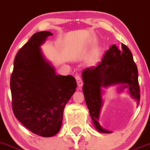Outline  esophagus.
Instances as JSON below:
<instances>
[{
    "instance_id": "obj_1",
    "label": "esophagus",
    "mask_w": 150,
    "mask_h": 150,
    "mask_svg": "<svg viewBox=\"0 0 150 150\" xmlns=\"http://www.w3.org/2000/svg\"><path fill=\"white\" fill-rule=\"evenodd\" d=\"M76 82H77L78 87H79V88H80L82 86V85H83V83H82V78H81L79 76H78V75H76Z\"/></svg>"
}]
</instances>
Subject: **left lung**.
<instances>
[{"label":"left lung","instance_id":"8db88e82","mask_svg":"<svg viewBox=\"0 0 150 150\" xmlns=\"http://www.w3.org/2000/svg\"><path fill=\"white\" fill-rule=\"evenodd\" d=\"M138 77V68L132 53L125 44H122L121 48L115 45H111L96 66L84 70L82 90L90 115L98 131L103 133L112 132L103 129L99 123L102 105V87L121 84L123 85L121 89L129 88V94L136 99L138 105L140 102V88Z\"/></svg>","mask_w":150,"mask_h":150}]
</instances>
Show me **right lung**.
I'll return each instance as SVG.
<instances>
[{
    "mask_svg": "<svg viewBox=\"0 0 150 150\" xmlns=\"http://www.w3.org/2000/svg\"><path fill=\"white\" fill-rule=\"evenodd\" d=\"M49 31H40L18 51L10 78L12 110L33 133L51 137L59 131L65 105L75 92L76 81L71 75H57L42 57L40 45Z\"/></svg>",
    "mask_w": 150,
    "mask_h": 150,
    "instance_id": "obj_1",
    "label": "right lung"
}]
</instances>
